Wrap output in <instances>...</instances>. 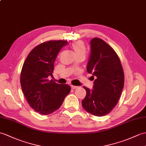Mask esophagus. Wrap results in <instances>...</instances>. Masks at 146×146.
Returning <instances> with one entry per match:
<instances>
[{"instance_id": "34e87169", "label": "esophagus", "mask_w": 146, "mask_h": 146, "mask_svg": "<svg viewBox=\"0 0 146 146\" xmlns=\"http://www.w3.org/2000/svg\"><path fill=\"white\" fill-rule=\"evenodd\" d=\"M72 89H77V88H78V86L72 85Z\"/></svg>"}]
</instances>
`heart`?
Listing matches in <instances>:
<instances>
[{"instance_id":"1","label":"heart","mask_w":146,"mask_h":146,"mask_svg":"<svg viewBox=\"0 0 146 146\" xmlns=\"http://www.w3.org/2000/svg\"><path fill=\"white\" fill-rule=\"evenodd\" d=\"M72 46L76 55L80 53H85L86 52L85 46H84V44L83 42L81 41L74 42L72 43Z\"/></svg>"}]
</instances>
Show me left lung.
<instances>
[{"mask_svg": "<svg viewBox=\"0 0 146 146\" xmlns=\"http://www.w3.org/2000/svg\"><path fill=\"white\" fill-rule=\"evenodd\" d=\"M91 53L87 72L96 76L93 89L83 86L86 95L82 106L96 116L110 113L116 106L123 91L124 74L121 61L114 49L104 40L93 38L90 42Z\"/></svg>", "mask_w": 146, "mask_h": 146, "instance_id": "1", "label": "left lung"}]
</instances>
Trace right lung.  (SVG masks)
I'll return each mask as SVG.
<instances>
[{
    "mask_svg": "<svg viewBox=\"0 0 146 146\" xmlns=\"http://www.w3.org/2000/svg\"><path fill=\"white\" fill-rule=\"evenodd\" d=\"M66 40H50L36 46L27 56L20 73V84L32 109L46 115L55 111L71 91L68 84L48 80L53 76L54 62Z\"/></svg>",
    "mask_w": 146,
    "mask_h": 146,
    "instance_id": "right-lung-1",
    "label": "right lung"
}]
</instances>
